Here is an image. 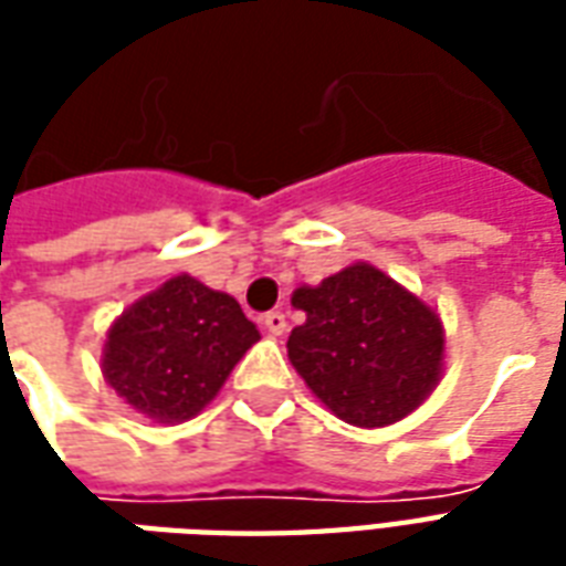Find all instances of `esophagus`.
<instances>
[{
    "instance_id": "esophagus-1",
    "label": "esophagus",
    "mask_w": 566,
    "mask_h": 566,
    "mask_svg": "<svg viewBox=\"0 0 566 566\" xmlns=\"http://www.w3.org/2000/svg\"><path fill=\"white\" fill-rule=\"evenodd\" d=\"M263 327L272 333V336H282L287 331V318H284V312H266L263 315Z\"/></svg>"
}]
</instances>
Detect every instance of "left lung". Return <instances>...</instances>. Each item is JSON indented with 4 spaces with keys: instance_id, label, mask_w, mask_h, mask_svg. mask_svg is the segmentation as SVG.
I'll list each match as a JSON object with an SVG mask.
<instances>
[{
    "instance_id": "obj_1",
    "label": "left lung",
    "mask_w": 566,
    "mask_h": 566,
    "mask_svg": "<svg viewBox=\"0 0 566 566\" xmlns=\"http://www.w3.org/2000/svg\"><path fill=\"white\" fill-rule=\"evenodd\" d=\"M306 321L287 357L308 391L355 427H388L416 412L446 367V327L433 306L367 260L291 296Z\"/></svg>"
}]
</instances>
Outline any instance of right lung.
I'll list each match as a JSON object with an SVG mask.
<instances>
[{"label":"right lung","instance_id":"add662e5","mask_svg":"<svg viewBox=\"0 0 566 566\" xmlns=\"http://www.w3.org/2000/svg\"><path fill=\"white\" fill-rule=\"evenodd\" d=\"M258 339V324L233 296L181 272L112 321L103 376L139 416L181 424L218 397Z\"/></svg>","mask_w":566,"mask_h":566}]
</instances>
